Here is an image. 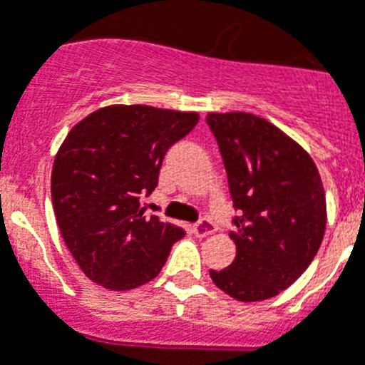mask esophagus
Here are the masks:
<instances>
[{
	"mask_svg": "<svg viewBox=\"0 0 365 365\" xmlns=\"http://www.w3.org/2000/svg\"><path fill=\"white\" fill-rule=\"evenodd\" d=\"M215 231L216 225L212 224V222H209V220H201V222H197L195 225H192V233H194L195 237H200V239L209 237V235H212Z\"/></svg>",
	"mask_w": 365,
	"mask_h": 365,
	"instance_id": "esophagus-1",
	"label": "esophagus"
}]
</instances>
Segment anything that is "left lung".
<instances>
[{
    "label": "left lung",
    "mask_w": 365,
    "mask_h": 365,
    "mask_svg": "<svg viewBox=\"0 0 365 365\" xmlns=\"http://www.w3.org/2000/svg\"><path fill=\"white\" fill-rule=\"evenodd\" d=\"M224 158L239 216L233 263L210 270L240 302L279 294L308 269L327 230L323 180L308 150L278 126L246 111L207 115Z\"/></svg>",
    "instance_id": "obj_1"
}]
</instances>
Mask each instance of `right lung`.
Returning <instances> with one entry per match:
<instances>
[{"mask_svg":"<svg viewBox=\"0 0 365 365\" xmlns=\"http://www.w3.org/2000/svg\"><path fill=\"white\" fill-rule=\"evenodd\" d=\"M200 121L197 111L111 104L72 126L52 168L61 237L87 278L128 291L155 279L185 230L147 216L165 150Z\"/></svg>","mask_w":365,"mask_h":365,"instance_id":"right-lung-1","label":"right lung"}]
</instances>
